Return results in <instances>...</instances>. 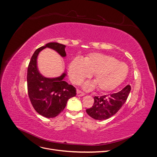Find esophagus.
<instances>
[{
	"label": "esophagus",
	"instance_id": "esophagus-1",
	"mask_svg": "<svg viewBox=\"0 0 157 157\" xmlns=\"http://www.w3.org/2000/svg\"><path fill=\"white\" fill-rule=\"evenodd\" d=\"M77 96H79V97H82V96H84L85 94L82 92L80 91V90H77Z\"/></svg>",
	"mask_w": 157,
	"mask_h": 157
}]
</instances>
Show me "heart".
Listing matches in <instances>:
<instances>
[{"label": "heart", "instance_id": "b5f03b06", "mask_svg": "<svg viewBox=\"0 0 157 157\" xmlns=\"http://www.w3.org/2000/svg\"><path fill=\"white\" fill-rule=\"evenodd\" d=\"M94 73L95 82H88L84 88L90 90L96 84L101 91H111L124 81L128 73V65L111 56L99 53L90 54L85 59L76 58L71 61L69 75L72 82L82 83Z\"/></svg>", "mask_w": 157, "mask_h": 157}]
</instances>
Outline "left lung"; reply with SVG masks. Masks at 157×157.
Segmentation results:
<instances>
[{"label":"left lung","instance_id":"left-lung-1","mask_svg":"<svg viewBox=\"0 0 157 157\" xmlns=\"http://www.w3.org/2000/svg\"><path fill=\"white\" fill-rule=\"evenodd\" d=\"M130 90V86L127 85L117 93L94 97V105L91 108L86 109V113L90 117L96 120L107 119L119 111L126 102Z\"/></svg>","mask_w":157,"mask_h":157}]
</instances>
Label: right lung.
<instances>
[{"instance_id":"obj_1","label":"right lung","mask_w":157,"mask_h":157,"mask_svg":"<svg viewBox=\"0 0 157 157\" xmlns=\"http://www.w3.org/2000/svg\"><path fill=\"white\" fill-rule=\"evenodd\" d=\"M46 48L56 51L65 57V46L58 42H50L35 50L27 69L28 95L35 110L46 118H54L63 111L69 99L76 96V88L63 80L66 73L56 78L44 77L37 67V57Z\"/></svg>"}]
</instances>
